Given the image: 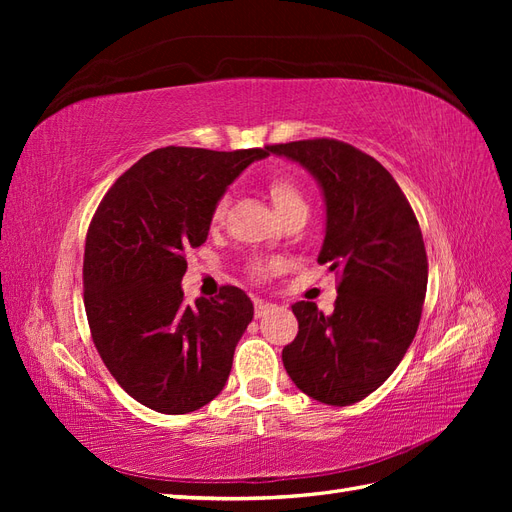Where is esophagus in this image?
<instances>
[{
	"instance_id": "1",
	"label": "esophagus",
	"mask_w": 512,
	"mask_h": 512,
	"mask_svg": "<svg viewBox=\"0 0 512 512\" xmlns=\"http://www.w3.org/2000/svg\"><path fill=\"white\" fill-rule=\"evenodd\" d=\"M273 307H275V305L269 303V301L256 299V301H254V314H256V318H262V316H267Z\"/></svg>"
}]
</instances>
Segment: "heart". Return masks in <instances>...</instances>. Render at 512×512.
<instances>
[{"mask_svg": "<svg viewBox=\"0 0 512 512\" xmlns=\"http://www.w3.org/2000/svg\"><path fill=\"white\" fill-rule=\"evenodd\" d=\"M267 190H269L273 207L280 218H286V215L292 211H307L305 194L301 190V185L294 179L284 177V175H273L267 179ZM226 207H228L226 198H220L218 203H215V207L211 211V224H220L224 220ZM250 273L260 280V277H265L269 273V265H265V262H252Z\"/></svg>", "mask_w": 512, "mask_h": 512, "instance_id": "1", "label": "heart"}]
</instances>
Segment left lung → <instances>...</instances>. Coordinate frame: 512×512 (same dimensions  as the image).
I'll return each instance as SVG.
<instances>
[{
  "label": "left lung",
  "mask_w": 512,
  "mask_h": 512,
  "mask_svg": "<svg viewBox=\"0 0 512 512\" xmlns=\"http://www.w3.org/2000/svg\"><path fill=\"white\" fill-rule=\"evenodd\" d=\"M320 183L327 232L318 254L339 277L331 316L299 301L294 342L282 350L292 382L316 401L350 406L374 393L404 359L421 322L427 252L393 175L335 138L269 145Z\"/></svg>",
  "instance_id": "left-lung-1"
}]
</instances>
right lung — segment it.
<instances>
[{
	"label": "right lung",
	"instance_id": "1",
	"mask_svg": "<svg viewBox=\"0 0 512 512\" xmlns=\"http://www.w3.org/2000/svg\"><path fill=\"white\" fill-rule=\"evenodd\" d=\"M265 149L164 147L123 173L91 218L83 299L106 369L138 404L188 414L218 397L254 305L237 286L183 301L185 252L207 241L211 211Z\"/></svg>",
	"mask_w": 512,
	"mask_h": 512
}]
</instances>
